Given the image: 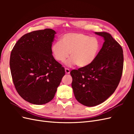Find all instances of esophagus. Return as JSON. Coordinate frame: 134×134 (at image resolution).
<instances>
[{"mask_svg":"<svg viewBox=\"0 0 134 134\" xmlns=\"http://www.w3.org/2000/svg\"><path fill=\"white\" fill-rule=\"evenodd\" d=\"M65 72H66V74H70V70L69 69H67V68H65Z\"/></svg>","mask_w":134,"mask_h":134,"instance_id":"obj_1","label":"esophagus"}]
</instances>
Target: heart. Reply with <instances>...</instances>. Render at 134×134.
Listing matches in <instances>:
<instances>
[{"label": "heart", "instance_id": "obj_1", "mask_svg": "<svg viewBox=\"0 0 134 134\" xmlns=\"http://www.w3.org/2000/svg\"><path fill=\"white\" fill-rule=\"evenodd\" d=\"M100 48V43L97 38L80 32H70L64 35L61 41L52 44L51 52L59 62H64L70 52L71 58L65 63L67 66L86 67L95 60Z\"/></svg>", "mask_w": 134, "mask_h": 134}]
</instances>
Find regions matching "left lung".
Wrapping results in <instances>:
<instances>
[{"label": "left lung", "instance_id": "8db88e82", "mask_svg": "<svg viewBox=\"0 0 134 134\" xmlns=\"http://www.w3.org/2000/svg\"><path fill=\"white\" fill-rule=\"evenodd\" d=\"M95 34L104 40L96 59L90 65L70 72L75 98L88 107L103 103L114 93L124 66L123 50L120 44L107 32Z\"/></svg>", "mask_w": 134, "mask_h": 134}]
</instances>
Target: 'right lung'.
Returning <instances> with one entry per match:
<instances>
[{
    "mask_svg": "<svg viewBox=\"0 0 134 134\" xmlns=\"http://www.w3.org/2000/svg\"><path fill=\"white\" fill-rule=\"evenodd\" d=\"M55 34L50 28L30 32L12 50L9 65L14 85L19 96L31 103L51 101L65 74L52 55Z\"/></svg>",
    "mask_w": 134,
    "mask_h": 134,
    "instance_id": "add662e5",
    "label": "right lung"
}]
</instances>
